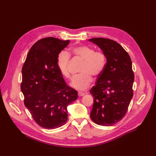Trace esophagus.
Listing matches in <instances>:
<instances>
[{"label": "esophagus", "instance_id": "esophagus-1", "mask_svg": "<svg viewBox=\"0 0 156 156\" xmlns=\"http://www.w3.org/2000/svg\"><path fill=\"white\" fill-rule=\"evenodd\" d=\"M84 94H85V93H83V92H78V96L80 97V96H84Z\"/></svg>", "mask_w": 156, "mask_h": 156}]
</instances>
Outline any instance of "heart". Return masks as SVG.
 <instances>
[{
  "mask_svg": "<svg viewBox=\"0 0 156 156\" xmlns=\"http://www.w3.org/2000/svg\"><path fill=\"white\" fill-rule=\"evenodd\" d=\"M69 54L83 60L80 69L81 73L73 78L71 87L79 90H84L92 83V75L97 77L104 70L107 64L106 55L103 52H95L93 48L87 45L73 47L69 49L68 53L60 52L56 58V65L61 75L66 79L70 78L68 69Z\"/></svg>",
  "mask_w": 156,
  "mask_h": 156,
  "instance_id": "heart-1",
  "label": "heart"
}]
</instances>
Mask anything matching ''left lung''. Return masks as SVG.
<instances>
[{"label":"left lung","instance_id":"1","mask_svg":"<svg viewBox=\"0 0 156 156\" xmlns=\"http://www.w3.org/2000/svg\"><path fill=\"white\" fill-rule=\"evenodd\" d=\"M88 41L96 44L107 57L104 70L90 90L94 97L90 118L98 125L111 126L123 119L133 96L131 60L114 40L94 37Z\"/></svg>","mask_w":156,"mask_h":156}]
</instances>
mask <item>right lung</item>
Listing matches in <instances>:
<instances>
[{
    "label": "right lung",
    "mask_w": 156,
    "mask_h": 156,
    "mask_svg": "<svg viewBox=\"0 0 156 156\" xmlns=\"http://www.w3.org/2000/svg\"><path fill=\"white\" fill-rule=\"evenodd\" d=\"M69 43L55 37L41 39L32 45L22 68L21 90L24 103L36 123L56 129L68 120L67 107L77 92L68 87L56 65V58Z\"/></svg>",
    "instance_id": "right-lung-1"
}]
</instances>
